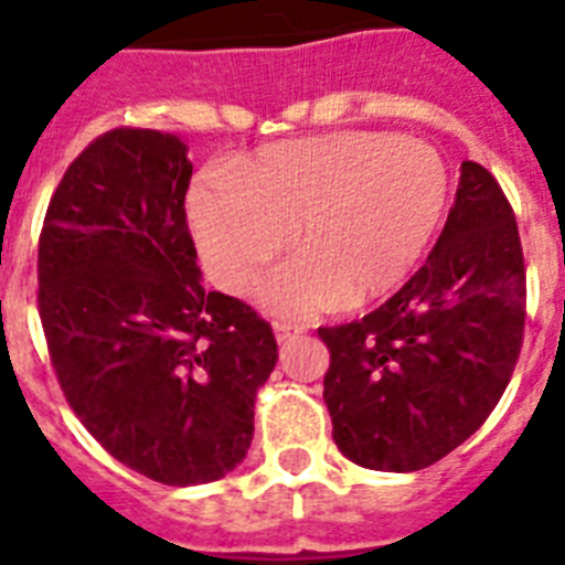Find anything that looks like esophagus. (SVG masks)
Returning <instances> with one entry per match:
<instances>
[{
	"mask_svg": "<svg viewBox=\"0 0 565 565\" xmlns=\"http://www.w3.org/2000/svg\"><path fill=\"white\" fill-rule=\"evenodd\" d=\"M306 333V328L302 326H291V322H274V337H277L279 344L291 342V339L302 337Z\"/></svg>",
	"mask_w": 565,
	"mask_h": 565,
	"instance_id": "1",
	"label": "esophagus"
}]
</instances>
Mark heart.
I'll list each match as a JSON object with an SVG mask.
<instances>
[{"mask_svg":"<svg viewBox=\"0 0 565 565\" xmlns=\"http://www.w3.org/2000/svg\"><path fill=\"white\" fill-rule=\"evenodd\" d=\"M450 206V172L424 141L333 132L274 143L194 186L189 221L209 274L246 294L268 263L297 257L259 288L279 317H311L396 291Z\"/></svg>","mask_w":565,"mask_h":565,"instance_id":"b5f03b06","label":"heart"}]
</instances>
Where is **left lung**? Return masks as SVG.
<instances>
[{
  "label": "left lung",
  "instance_id": "1",
  "mask_svg": "<svg viewBox=\"0 0 565 565\" xmlns=\"http://www.w3.org/2000/svg\"><path fill=\"white\" fill-rule=\"evenodd\" d=\"M526 266L501 183L461 163L436 248L367 317L319 328L326 404L344 458L382 472L441 461L495 411L523 344Z\"/></svg>",
  "mask_w": 565,
  "mask_h": 565
}]
</instances>
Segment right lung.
Wrapping results in <instances>:
<instances>
[{
  "mask_svg": "<svg viewBox=\"0 0 565 565\" xmlns=\"http://www.w3.org/2000/svg\"><path fill=\"white\" fill-rule=\"evenodd\" d=\"M189 181L181 138L109 129L67 167L39 237V317L64 398L109 456L167 487L246 458L277 364L266 319L201 286Z\"/></svg>",
  "mask_w": 565,
  "mask_h": 565,
  "instance_id": "right-lung-1",
  "label": "right lung"
}]
</instances>
